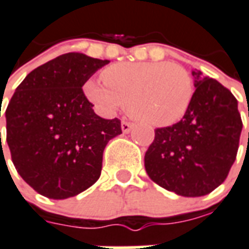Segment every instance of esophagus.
Listing matches in <instances>:
<instances>
[{"label":"esophagus","instance_id":"1","mask_svg":"<svg viewBox=\"0 0 249 249\" xmlns=\"http://www.w3.org/2000/svg\"><path fill=\"white\" fill-rule=\"evenodd\" d=\"M132 128H133V124L129 123V121H123V123H121V129H123L124 133H129L130 130H132Z\"/></svg>","mask_w":249,"mask_h":249}]
</instances>
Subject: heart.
I'll list each match as a JSON object with an SVG mask.
<instances>
[{
	"label": "heart",
	"instance_id": "b5f03b06",
	"mask_svg": "<svg viewBox=\"0 0 249 249\" xmlns=\"http://www.w3.org/2000/svg\"><path fill=\"white\" fill-rule=\"evenodd\" d=\"M103 82L88 80V100L104 113L128 106V113L150 126H170L185 117L194 99L189 71L169 62H123L103 71Z\"/></svg>",
	"mask_w": 249,
	"mask_h": 249
}]
</instances>
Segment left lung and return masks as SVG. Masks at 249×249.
<instances>
[{
    "instance_id": "obj_1",
    "label": "left lung",
    "mask_w": 249,
    "mask_h": 249,
    "mask_svg": "<svg viewBox=\"0 0 249 249\" xmlns=\"http://www.w3.org/2000/svg\"><path fill=\"white\" fill-rule=\"evenodd\" d=\"M194 99L177 124L154 130L145 153L153 182L182 196L210 194L227 178L235 162L243 123L231 91L193 71ZM249 117V113H248Z\"/></svg>"
}]
</instances>
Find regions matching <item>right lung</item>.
Returning <instances> with one entry per match:
<instances>
[{
	"mask_svg": "<svg viewBox=\"0 0 249 249\" xmlns=\"http://www.w3.org/2000/svg\"><path fill=\"white\" fill-rule=\"evenodd\" d=\"M108 63L68 53L33 70L17 87L5 110L6 142L18 174L40 195L66 199L91 187L107 143L123 133L120 120L97 116L82 89Z\"/></svg>",
	"mask_w": 249,
	"mask_h": 249,
	"instance_id": "add662e5",
	"label": "right lung"
}]
</instances>
